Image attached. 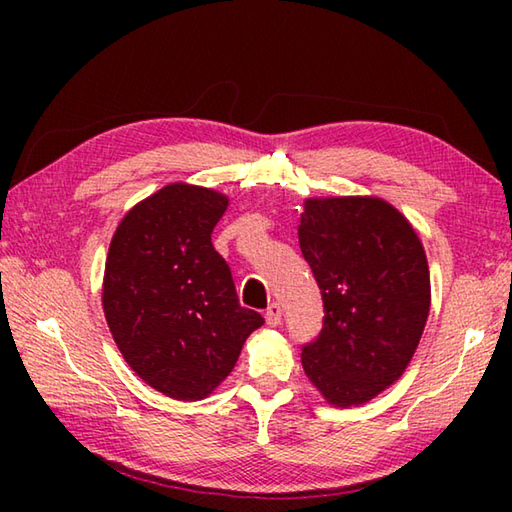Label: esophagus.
Masks as SVG:
<instances>
[{
	"label": "esophagus",
	"instance_id": "1",
	"mask_svg": "<svg viewBox=\"0 0 512 512\" xmlns=\"http://www.w3.org/2000/svg\"><path fill=\"white\" fill-rule=\"evenodd\" d=\"M264 317H266V323L273 325V328H275V325H279L281 323V306H279V303H270V306L266 308Z\"/></svg>",
	"mask_w": 512,
	"mask_h": 512
}]
</instances>
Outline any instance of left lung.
I'll return each mask as SVG.
<instances>
[{
  "label": "left lung",
  "mask_w": 512,
  "mask_h": 512,
  "mask_svg": "<svg viewBox=\"0 0 512 512\" xmlns=\"http://www.w3.org/2000/svg\"><path fill=\"white\" fill-rule=\"evenodd\" d=\"M299 246L323 299V328L301 345L306 376L336 407L400 378L431 306L427 255L411 224L378 198L306 200Z\"/></svg>",
  "instance_id": "1"
}]
</instances>
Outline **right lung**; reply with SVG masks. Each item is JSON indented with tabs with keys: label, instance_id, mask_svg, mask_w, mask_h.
I'll list each match as a JSON object with an SVG mask.
<instances>
[{
	"label": "right lung",
	"instance_id": "obj_1",
	"mask_svg": "<svg viewBox=\"0 0 512 512\" xmlns=\"http://www.w3.org/2000/svg\"><path fill=\"white\" fill-rule=\"evenodd\" d=\"M226 195L169 184L136 204L112 237L103 310L134 372L176 400H200L233 372L264 325L239 306L231 268L211 242Z\"/></svg>",
	"mask_w": 512,
	"mask_h": 512
}]
</instances>
